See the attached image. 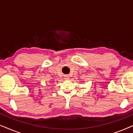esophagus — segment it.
Returning <instances> with one entry per match:
<instances>
[{
  "label": "esophagus",
  "mask_w": 133,
  "mask_h": 133,
  "mask_svg": "<svg viewBox=\"0 0 133 133\" xmlns=\"http://www.w3.org/2000/svg\"><path fill=\"white\" fill-rule=\"evenodd\" d=\"M64 77H65V79H66V80H68L69 79V76L68 75L65 76Z\"/></svg>",
  "instance_id": "esophagus-1"
}]
</instances>
